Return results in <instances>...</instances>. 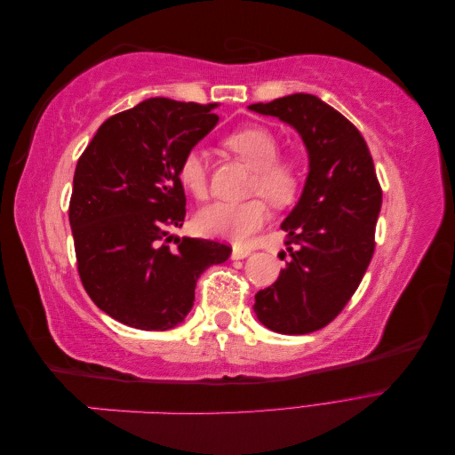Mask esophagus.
I'll use <instances>...</instances> for the list:
<instances>
[{"label": "esophagus", "instance_id": "34e87169", "mask_svg": "<svg viewBox=\"0 0 455 455\" xmlns=\"http://www.w3.org/2000/svg\"><path fill=\"white\" fill-rule=\"evenodd\" d=\"M246 256H251V249H243V246H233V251H231L233 259H243Z\"/></svg>", "mask_w": 455, "mask_h": 455}]
</instances>
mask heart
Wrapping results in <instances>:
<instances>
[{
  "mask_svg": "<svg viewBox=\"0 0 455 455\" xmlns=\"http://www.w3.org/2000/svg\"><path fill=\"white\" fill-rule=\"evenodd\" d=\"M224 146L254 169L252 194H261L275 204H286L296 197L301 182L299 164L294 157L279 156V139L271 129L261 125L241 127L226 136ZM178 178L191 196L206 199L209 164L201 149L186 151L178 164ZM267 218L269 209L259 197L243 203L218 201L197 214L196 226L203 235L241 244L264 228Z\"/></svg>",
  "mask_w": 455,
  "mask_h": 455,
  "instance_id": "heart-1",
  "label": "heart"
}]
</instances>
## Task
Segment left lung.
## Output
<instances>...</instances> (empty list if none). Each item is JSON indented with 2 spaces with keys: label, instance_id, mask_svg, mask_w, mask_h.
Listing matches in <instances>:
<instances>
[{
  "label": "left lung",
  "instance_id": "8db88e82",
  "mask_svg": "<svg viewBox=\"0 0 455 455\" xmlns=\"http://www.w3.org/2000/svg\"><path fill=\"white\" fill-rule=\"evenodd\" d=\"M249 108L292 125L309 154L304 194L281 226L291 259L256 294L254 311L273 332L309 334L336 319L364 277L381 186L359 129L316 96L296 92Z\"/></svg>",
  "mask_w": 455,
  "mask_h": 455
}]
</instances>
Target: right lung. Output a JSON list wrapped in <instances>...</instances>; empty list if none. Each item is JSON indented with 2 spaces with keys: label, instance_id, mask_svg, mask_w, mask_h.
Masks as SVG:
<instances>
[{
  "label": "right lung",
  "instance_id": "right-lung-1",
  "mask_svg": "<svg viewBox=\"0 0 455 455\" xmlns=\"http://www.w3.org/2000/svg\"><path fill=\"white\" fill-rule=\"evenodd\" d=\"M214 108L144 100L106 119L77 161L68 211L77 273L94 304L123 324H180L201 273L231 254L224 243L171 235L186 218L178 164L214 129Z\"/></svg>",
  "mask_w": 455,
  "mask_h": 455
}]
</instances>
